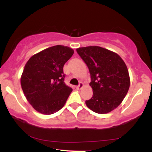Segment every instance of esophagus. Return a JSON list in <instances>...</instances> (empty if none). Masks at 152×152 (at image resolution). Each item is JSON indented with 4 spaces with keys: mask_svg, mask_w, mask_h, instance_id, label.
<instances>
[{
    "mask_svg": "<svg viewBox=\"0 0 152 152\" xmlns=\"http://www.w3.org/2000/svg\"><path fill=\"white\" fill-rule=\"evenodd\" d=\"M83 83H81V82H80L79 84H78L77 86H76V89H81V88H83Z\"/></svg>",
    "mask_w": 152,
    "mask_h": 152,
    "instance_id": "obj_1",
    "label": "esophagus"
}]
</instances>
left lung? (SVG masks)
I'll use <instances>...</instances> for the list:
<instances>
[{
  "mask_svg": "<svg viewBox=\"0 0 152 152\" xmlns=\"http://www.w3.org/2000/svg\"><path fill=\"white\" fill-rule=\"evenodd\" d=\"M88 66L93 96L86 104L97 114H106L116 109L126 96L130 86L129 71L117 53L99 46L76 49Z\"/></svg>",
  "mask_w": 152,
  "mask_h": 152,
  "instance_id": "1",
  "label": "left lung"
}]
</instances>
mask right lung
I'll list each match as a JSON object with an SVG mask.
<instances>
[{
    "mask_svg": "<svg viewBox=\"0 0 152 152\" xmlns=\"http://www.w3.org/2000/svg\"><path fill=\"white\" fill-rule=\"evenodd\" d=\"M74 50L57 45L35 54L26 63L20 78L23 91L34 109L43 114L59 111L72 91L66 86L65 63Z\"/></svg>",
    "mask_w": 152,
    "mask_h": 152,
    "instance_id": "right-lung-1",
    "label": "right lung"
}]
</instances>
